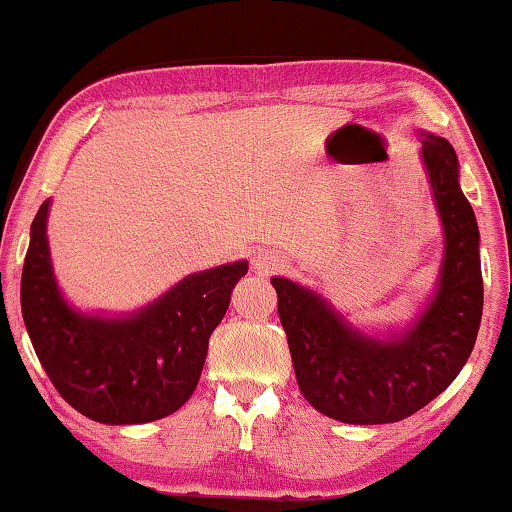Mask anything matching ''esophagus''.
Returning a JSON list of instances; mask_svg holds the SVG:
<instances>
[{"label":"esophagus","instance_id":"1","mask_svg":"<svg viewBox=\"0 0 512 512\" xmlns=\"http://www.w3.org/2000/svg\"><path fill=\"white\" fill-rule=\"evenodd\" d=\"M253 266L257 269V273H271V271H278L280 266H285V259L278 253H257L253 257Z\"/></svg>","mask_w":512,"mask_h":512}]
</instances>
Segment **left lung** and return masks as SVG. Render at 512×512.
Returning a JSON list of instances; mask_svg holds the SVG:
<instances>
[{
	"instance_id": "left-lung-1",
	"label": "left lung",
	"mask_w": 512,
	"mask_h": 512,
	"mask_svg": "<svg viewBox=\"0 0 512 512\" xmlns=\"http://www.w3.org/2000/svg\"><path fill=\"white\" fill-rule=\"evenodd\" d=\"M420 143L443 227V259L434 292L406 327L366 334L311 287L290 278H271L299 390L331 420H406L459 376L478 336V222L459 187L455 148L431 132H420Z\"/></svg>"
}]
</instances>
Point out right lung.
<instances>
[{
  "mask_svg": "<svg viewBox=\"0 0 512 512\" xmlns=\"http://www.w3.org/2000/svg\"><path fill=\"white\" fill-rule=\"evenodd\" d=\"M46 199L32 222L20 306L43 371L62 399L102 424H143L176 413L204 369L248 262L190 273L132 313H85L64 299L48 248Z\"/></svg>",
  "mask_w": 512,
  "mask_h": 512,
  "instance_id": "obj_1",
  "label": "right lung"
}]
</instances>
